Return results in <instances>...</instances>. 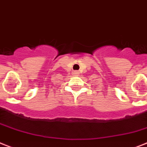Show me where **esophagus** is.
Here are the masks:
<instances>
[{
    "label": "esophagus",
    "instance_id": "34e87169",
    "mask_svg": "<svg viewBox=\"0 0 147 147\" xmlns=\"http://www.w3.org/2000/svg\"><path fill=\"white\" fill-rule=\"evenodd\" d=\"M74 74H75L77 75L79 74V72H78V71H74Z\"/></svg>",
    "mask_w": 147,
    "mask_h": 147
}]
</instances>
